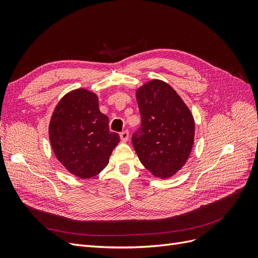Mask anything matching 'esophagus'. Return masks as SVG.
Instances as JSON below:
<instances>
[{"label":"esophagus","instance_id":"obj_1","mask_svg":"<svg viewBox=\"0 0 258 258\" xmlns=\"http://www.w3.org/2000/svg\"><path fill=\"white\" fill-rule=\"evenodd\" d=\"M119 136H120V139H121L122 142H127L128 141V139H129V132H128V130H124V131L120 132Z\"/></svg>","mask_w":258,"mask_h":258}]
</instances>
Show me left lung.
Returning a JSON list of instances; mask_svg holds the SVG:
<instances>
[{"label": "left lung", "mask_w": 258, "mask_h": 258, "mask_svg": "<svg viewBox=\"0 0 258 258\" xmlns=\"http://www.w3.org/2000/svg\"><path fill=\"white\" fill-rule=\"evenodd\" d=\"M136 97L142 122L132 136V144L140 161L155 177L169 178L189 158L194 116L178 93L160 80L142 85Z\"/></svg>", "instance_id": "left-lung-1"}]
</instances>
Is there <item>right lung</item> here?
<instances>
[{"label": "right lung", "instance_id": "obj_1", "mask_svg": "<svg viewBox=\"0 0 258 258\" xmlns=\"http://www.w3.org/2000/svg\"><path fill=\"white\" fill-rule=\"evenodd\" d=\"M48 134L56 158L81 178L98 175L119 143V135L110 131L108 117L99 110L98 96L85 88L61 98L52 112Z\"/></svg>", "mask_w": 258, "mask_h": 258}]
</instances>
